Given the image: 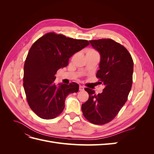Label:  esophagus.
<instances>
[{
  "mask_svg": "<svg viewBox=\"0 0 154 154\" xmlns=\"http://www.w3.org/2000/svg\"><path fill=\"white\" fill-rule=\"evenodd\" d=\"M80 91H84V87H83V86H82V85H80Z\"/></svg>",
  "mask_w": 154,
  "mask_h": 154,
  "instance_id": "obj_1",
  "label": "esophagus"
}]
</instances>
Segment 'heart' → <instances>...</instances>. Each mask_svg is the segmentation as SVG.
<instances>
[{
    "label": "heart",
    "mask_w": 154,
    "mask_h": 154,
    "mask_svg": "<svg viewBox=\"0 0 154 154\" xmlns=\"http://www.w3.org/2000/svg\"><path fill=\"white\" fill-rule=\"evenodd\" d=\"M87 53H96L95 51H94V50H92V49H90V50H88V51H87Z\"/></svg>",
    "instance_id": "1"
}]
</instances>
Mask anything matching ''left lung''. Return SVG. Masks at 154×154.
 Masks as SVG:
<instances>
[{"instance_id": "8db88e82", "label": "left lung", "mask_w": 154, "mask_h": 154, "mask_svg": "<svg viewBox=\"0 0 154 154\" xmlns=\"http://www.w3.org/2000/svg\"><path fill=\"white\" fill-rule=\"evenodd\" d=\"M89 42L100 54L96 77L105 87L98 94L85 88L89 97L82 104V110L88 122L104 125L116 117L127 100L132 85L134 62L127 49L113 40L99 39Z\"/></svg>"}]
</instances>
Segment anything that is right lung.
<instances>
[{"mask_svg":"<svg viewBox=\"0 0 154 154\" xmlns=\"http://www.w3.org/2000/svg\"><path fill=\"white\" fill-rule=\"evenodd\" d=\"M89 45L85 40L68 38L49 32L32 45L24 67L23 85L31 109L44 119L62 113L66 97L77 92L79 85L54 83L58 69L67 66L72 56Z\"/></svg>","mask_w":154,"mask_h":154,"instance_id":"add662e5","label":"right lung"}]
</instances>
